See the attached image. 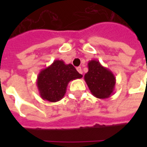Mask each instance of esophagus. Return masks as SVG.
I'll return each mask as SVG.
<instances>
[{
  "label": "esophagus",
  "instance_id": "obj_1",
  "mask_svg": "<svg viewBox=\"0 0 147 147\" xmlns=\"http://www.w3.org/2000/svg\"><path fill=\"white\" fill-rule=\"evenodd\" d=\"M77 71H79V73L80 74H83V70H82V68H81V67H78L76 68Z\"/></svg>",
  "mask_w": 147,
  "mask_h": 147
}]
</instances>
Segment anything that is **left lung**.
I'll return each mask as SVG.
<instances>
[{"instance_id":"1","label":"left lung","mask_w":147,"mask_h":147,"mask_svg":"<svg viewBox=\"0 0 147 147\" xmlns=\"http://www.w3.org/2000/svg\"><path fill=\"white\" fill-rule=\"evenodd\" d=\"M84 80L91 94L97 98H108L113 94L116 77L98 61L91 60L88 62V71L85 74Z\"/></svg>"}]
</instances>
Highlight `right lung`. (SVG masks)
I'll return each instance as SVG.
<instances>
[{
    "label": "right lung",
    "instance_id": "right-lung-1",
    "mask_svg": "<svg viewBox=\"0 0 147 147\" xmlns=\"http://www.w3.org/2000/svg\"><path fill=\"white\" fill-rule=\"evenodd\" d=\"M82 77L72 64L56 60L39 72L37 78L39 95L49 102H58L65 94L69 82Z\"/></svg>",
    "mask_w": 147,
    "mask_h": 147
}]
</instances>
